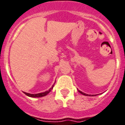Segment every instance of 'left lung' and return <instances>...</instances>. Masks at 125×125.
Masks as SVG:
<instances>
[{
	"label": "left lung",
	"instance_id": "left-lung-1",
	"mask_svg": "<svg viewBox=\"0 0 125 125\" xmlns=\"http://www.w3.org/2000/svg\"><path fill=\"white\" fill-rule=\"evenodd\" d=\"M78 92H80V93H81V94H82L84 95H87V96H90V95L86 94L83 93V92H81V91H80V90H78ZM92 96H94V95H92Z\"/></svg>",
	"mask_w": 125,
	"mask_h": 125
}]
</instances>
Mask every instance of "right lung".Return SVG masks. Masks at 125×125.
<instances>
[{"instance_id":"obj_1","label":"right lung","mask_w":125,"mask_h":125,"mask_svg":"<svg viewBox=\"0 0 125 125\" xmlns=\"http://www.w3.org/2000/svg\"><path fill=\"white\" fill-rule=\"evenodd\" d=\"M54 87V85H52V87L49 90L46 92H42V93H40V94H28L26 93V92H24L26 95L29 96V97H43V96H45L46 95H47L52 90V88Z\"/></svg>"}]
</instances>
